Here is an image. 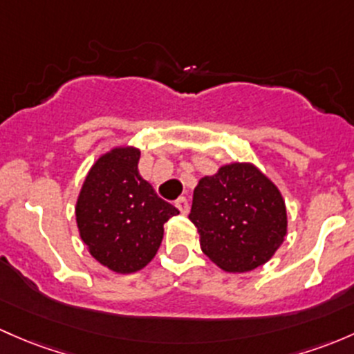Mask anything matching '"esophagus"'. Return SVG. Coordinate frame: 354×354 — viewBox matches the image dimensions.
<instances>
[{"label": "esophagus", "mask_w": 354, "mask_h": 354, "mask_svg": "<svg viewBox=\"0 0 354 354\" xmlns=\"http://www.w3.org/2000/svg\"><path fill=\"white\" fill-rule=\"evenodd\" d=\"M174 205H176V208L181 212V214H188L189 207H188V200L185 198V196H180V198L174 202Z\"/></svg>", "instance_id": "obj_1"}]
</instances>
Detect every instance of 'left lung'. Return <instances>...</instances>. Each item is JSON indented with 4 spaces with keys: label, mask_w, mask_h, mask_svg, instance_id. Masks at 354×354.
<instances>
[{
    "label": "left lung",
    "mask_w": 354,
    "mask_h": 354,
    "mask_svg": "<svg viewBox=\"0 0 354 354\" xmlns=\"http://www.w3.org/2000/svg\"><path fill=\"white\" fill-rule=\"evenodd\" d=\"M188 218L207 258L227 273H248L270 261L288 229L283 195L252 162H230L203 176Z\"/></svg>",
    "instance_id": "left-lung-1"
}]
</instances>
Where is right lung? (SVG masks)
<instances>
[{
    "label": "right lung",
    "mask_w": 354,
    "mask_h": 354,
    "mask_svg": "<svg viewBox=\"0 0 354 354\" xmlns=\"http://www.w3.org/2000/svg\"><path fill=\"white\" fill-rule=\"evenodd\" d=\"M140 149L111 147L89 167L76 200V224L88 252L113 273L146 268L161 245L176 207L139 174Z\"/></svg>",
    "instance_id": "right-lung-1"
}]
</instances>
